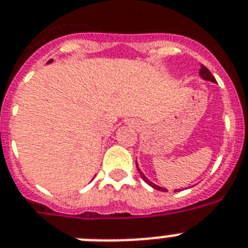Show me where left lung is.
Segmentation results:
<instances>
[{"mask_svg": "<svg viewBox=\"0 0 248 248\" xmlns=\"http://www.w3.org/2000/svg\"><path fill=\"white\" fill-rule=\"evenodd\" d=\"M199 75L202 76V79H206V81H210V82H216V78H214V77H213V75H212V73H210V71H209V69L206 68L205 65H202V68H200V72H199ZM136 165H137V169H138L139 173H140V177H142V179L144 180V181H146V183L148 184L149 186H152L153 189L159 190V191H167V190H166L165 187H161V186H157V185H155V184H153V183H151V181H149V180L147 179L146 176H144V173H143L142 171H140V170H139V167H138V163L136 162ZM175 191H177V190H175Z\"/></svg>", "mask_w": 248, "mask_h": 248, "instance_id": "obj_1", "label": "left lung"}]
</instances>
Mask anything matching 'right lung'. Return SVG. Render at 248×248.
<instances>
[{
	"label": "right lung",
	"mask_w": 248,
	"mask_h": 248,
	"mask_svg": "<svg viewBox=\"0 0 248 248\" xmlns=\"http://www.w3.org/2000/svg\"><path fill=\"white\" fill-rule=\"evenodd\" d=\"M52 61H53V59H50V61H49V62H48V63H50V62H52Z\"/></svg>",
	"instance_id": "obj_1"
}]
</instances>
